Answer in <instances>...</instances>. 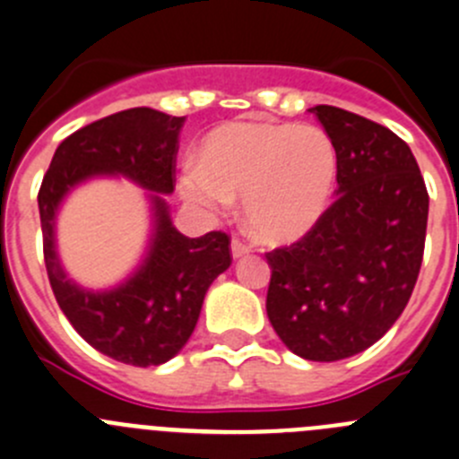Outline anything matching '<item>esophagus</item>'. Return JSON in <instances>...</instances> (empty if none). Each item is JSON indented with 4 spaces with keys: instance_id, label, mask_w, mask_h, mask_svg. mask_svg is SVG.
Here are the masks:
<instances>
[{
    "instance_id": "esophagus-1",
    "label": "esophagus",
    "mask_w": 459,
    "mask_h": 459,
    "mask_svg": "<svg viewBox=\"0 0 459 459\" xmlns=\"http://www.w3.org/2000/svg\"><path fill=\"white\" fill-rule=\"evenodd\" d=\"M230 251H233V257H242V255H247V253H251V247H248L244 239L233 238L230 239Z\"/></svg>"
}]
</instances>
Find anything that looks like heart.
<instances>
[{
    "label": "heart",
    "instance_id": "b5f03b06",
    "mask_svg": "<svg viewBox=\"0 0 459 459\" xmlns=\"http://www.w3.org/2000/svg\"><path fill=\"white\" fill-rule=\"evenodd\" d=\"M336 168L333 141L320 127L235 121L208 132L179 186L188 202L208 211L242 193L251 233L278 244L302 238L320 220Z\"/></svg>",
    "mask_w": 459,
    "mask_h": 459
}]
</instances>
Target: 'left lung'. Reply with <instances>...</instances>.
I'll return each instance as SVG.
<instances>
[{
  "mask_svg": "<svg viewBox=\"0 0 459 459\" xmlns=\"http://www.w3.org/2000/svg\"><path fill=\"white\" fill-rule=\"evenodd\" d=\"M336 148V199L271 266L266 316L307 361H338L379 341L406 309L421 269L429 190L406 141L388 127L316 105Z\"/></svg>",
  "mask_w": 459,
  "mask_h": 459,
  "instance_id": "left-lung-1",
  "label": "left lung"
}]
</instances>
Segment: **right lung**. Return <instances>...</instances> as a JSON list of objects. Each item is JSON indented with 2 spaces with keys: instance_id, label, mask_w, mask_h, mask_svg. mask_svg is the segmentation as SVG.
I'll list each match as a JSON object with an SVG mask.
<instances>
[{
  "instance_id": "add662e5",
  "label": "right lung",
  "mask_w": 459,
  "mask_h": 459,
  "mask_svg": "<svg viewBox=\"0 0 459 459\" xmlns=\"http://www.w3.org/2000/svg\"><path fill=\"white\" fill-rule=\"evenodd\" d=\"M181 126V117L150 107L89 123L57 145L38 193L44 264L57 305L91 348L127 366H161L184 348L208 287L233 262L229 233L186 238L172 229L166 202L154 197L157 233L145 264L123 287L89 293L62 273L53 217L66 190L93 175L118 172L154 193H172Z\"/></svg>"
}]
</instances>
